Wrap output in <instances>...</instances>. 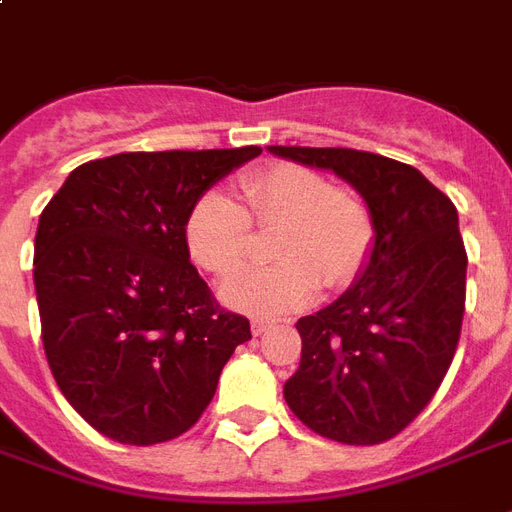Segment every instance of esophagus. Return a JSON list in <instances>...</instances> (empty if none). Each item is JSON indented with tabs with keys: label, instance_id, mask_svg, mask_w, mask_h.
Wrapping results in <instances>:
<instances>
[{
	"label": "esophagus",
	"instance_id": "esophagus-1",
	"mask_svg": "<svg viewBox=\"0 0 512 512\" xmlns=\"http://www.w3.org/2000/svg\"><path fill=\"white\" fill-rule=\"evenodd\" d=\"M268 329H271V321H263V319H255V321H252V335H255V337L265 335Z\"/></svg>",
	"mask_w": 512,
	"mask_h": 512
}]
</instances>
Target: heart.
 <instances>
[{"mask_svg":"<svg viewBox=\"0 0 512 512\" xmlns=\"http://www.w3.org/2000/svg\"><path fill=\"white\" fill-rule=\"evenodd\" d=\"M241 204L204 193L183 225L185 249L201 271H233L247 257L252 225L271 228L276 265H249L220 284L228 308L255 319L303 311L327 287L348 284L372 247V215L348 188L303 164H273L239 180Z\"/></svg>","mask_w":512,"mask_h":512,"instance_id":"b5f03b06","label":"heart"}]
</instances>
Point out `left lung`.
<instances>
[{
	"mask_svg": "<svg viewBox=\"0 0 512 512\" xmlns=\"http://www.w3.org/2000/svg\"><path fill=\"white\" fill-rule=\"evenodd\" d=\"M268 151L348 180L374 228L356 284L297 321L303 356L284 398L319 436L353 446L390 441L436 396L460 342L468 255L457 209L420 170L388 156L356 148Z\"/></svg>",
	"mask_w": 512,
	"mask_h": 512,
	"instance_id": "8db88e82",
	"label": "left lung"
}]
</instances>
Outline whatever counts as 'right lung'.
<instances>
[{"mask_svg": "<svg viewBox=\"0 0 512 512\" xmlns=\"http://www.w3.org/2000/svg\"><path fill=\"white\" fill-rule=\"evenodd\" d=\"M263 148L138 151L76 167L39 217L34 287L47 364L111 441L193 428L225 361L252 340L191 265L183 225L209 185Z\"/></svg>", "mask_w": 512, "mask_h": 512, "instance_id": "obj_1", "label": "right lung"}]
</instances>
